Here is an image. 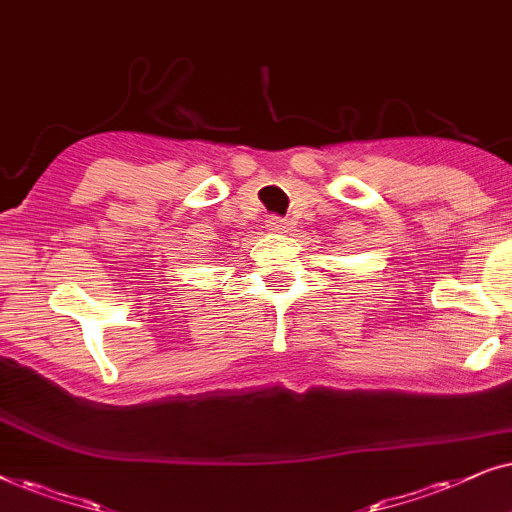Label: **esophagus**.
<instances>
[{"label":"esophagus","instance_id":"obj_1","mask_svg":"<svg viewBox=\"0 0 512 512\" xmlns=\"http://www.w3.org/2000/svg\"><path fill=\"white\" fill-rule=\"evenodd\" d=\"M269 224H267V227L271 229V231H285V229H288V222H285L283 220V217H269V220H267Z\"/></svg>","mask_w":512,"mask_h":512}]
</instances>
